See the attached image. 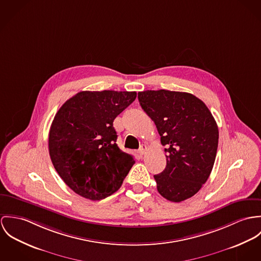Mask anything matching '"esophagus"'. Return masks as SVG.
Wrapping results in <instances>:
<instances>
[{
    "instance_id": "1",
    "label": "esophagus",
    "mask_w": 261,
    "mask_h": 261,
    "mask_svg": "<svg viewBox=\"0 0 261 261\" xmlns=\"http://www.w3.org/2000/svg\"><path fill=\"white\" fill-rule=\"evenodd\" d=\"M146 151H147V146L146 145H141L140 146V149H139V153L141 154V155H144L145 153H146Z\"/></svg>"
}]
</instances>
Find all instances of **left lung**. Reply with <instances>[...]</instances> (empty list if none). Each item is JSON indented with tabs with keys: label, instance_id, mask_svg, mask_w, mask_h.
Listing matches in <instances>:
<instances>
[{
	"label": "left lung",
	"instance_id": "1",
	"mask_svg": "<svg viewBox=\"0 0 261 261\" xmlns=\"http://www.w3.org/2000/svg\"><path fill=\"white\" fill-rule=\"evenodd\" d=\"M138 100L166 146V167L154 175L158 192L181 202L196 194L212 171L218 127L207 106L186 92L147 90Z\"/></svg>",
	"mask_w": 261,
	"mask_h": 261
}]
</instances>
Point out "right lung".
Instances as JSON below:
<instances>
[{
    "label": "right lung",
    "mask_w": 261,
    "mask_h": 261,
    "mask_svg": "<svg viewBox=\"0 0 261 261\" xmlns=\"http://www.w3.org/2000/svg\"><path fill=\"white\" fill-rule=\"evenodd\" d=\"M136 96L128 91H82L54 117L50 157L63 181L80 196L101 200L112 195L135 163L116 144L113 121Z\"/></svg>",
    "instance_id": "1"
}]
</instances>
